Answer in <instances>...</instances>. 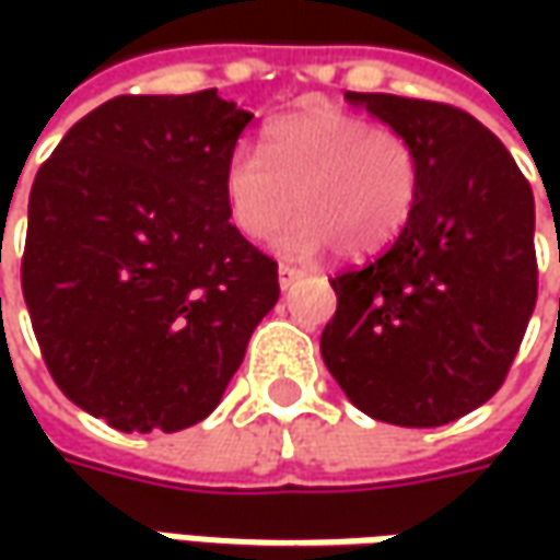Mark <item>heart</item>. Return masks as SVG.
<instances>
[{"label": "heart", "instance_id": "obj_1", "mask_svg": "<svg viewBox=\"0 0 560 560\" xmlns=\"http://www.w3.org/2000/svg\"><path fill=\"white\" fill-rule=\"evenodd\" d=\"M302 130L308 140L320 142L327 152H334V155L358 164V167H368V171L386 167L389 155H393V140L380 127L368 124V120L339 115L327 105L312 108L302 118Z\"/></svg>", "mask_w": 560, "mask_h": 560}]
</instances>
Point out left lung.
<instances>
[{
	"mask_svg": "<svg viewBox=\"0 0 560 560\" xmlns=\"http://www.w3.org/2000/svg\"><path fill=\"white\" fill-rule=\"evenodd\" d=\"M248 120L218 90L108 98L36 171L33 334L58 389L120 433L208 418L280 295L277 265L230 224Z\"/></svg>",
	"mask_w": 560,
	"mask_h": 560,
	"instance_id": "8db88e82",
	"label": "left lung"
}]
</instances>
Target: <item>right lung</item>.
<instances>
[{
	"label": "right lung",
	"mask_w": 560,
	"mask_h": 560,
	"mask_svg": "<svg viewBox=\"0 0 560 560\" xmlns=\"http://www.w3.org/2000/svg\"><path fill=\"white\" fill-rule=\"evenodd\" d=\"M415 159L398 240L334 280L327 371L368 418L442 427L499 393L536 305L533 192L511 159L455 155L467 115L436 102L368 105Z\"/></svg>",
	"instance_id": "1"
}]
</instances>
